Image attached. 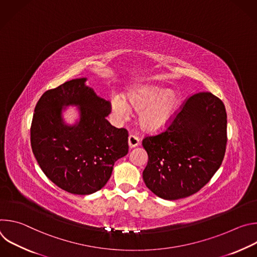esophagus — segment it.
I'll use <instances>...</instances> for the list:
<instances>
[{
	"label": "esophagus",
	"mask_w": 257,
	"mask_h": 257,
	"mask_svg": "<svg viewBox=\"0 0 257 257\" xmlns=\"http://www.w3.org/2000/svg\"><path fill=\"white\" fill-rule=\"evenodd\" d=\"M128 144H129V148L130 149H134L136 146L139 144V139L138 137L134 136V135H130L128 137Z\"/></svg>",
	"instance_id": "esophagus-1"
}]
</instances>
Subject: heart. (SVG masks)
<instances>
[{
  "label": "heart",
  "mask_w": 257,
  "mask_h": 257,
  "mask_svg": "<svg viewBox=\"0 0 257 257\" xmlns=\"http://www.w3.org/2000/svg\"><path fill=\"white\" fill-rule=\"evenodd\" d=\"M181 104L177 91L155 84H138L129 88L124 98L115 95L111 98L112 111L119 117H126L131 110L139 113V124L148 132L165 130L174 120Z\"/></svg>",
  "instance_id": "b5f03b06"
}]
</instances>
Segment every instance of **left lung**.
<instances>
[{"mask_svg": "<svg viewBox=\"0 0 257 257\" xmlns=\"http://www.w3.org/2000/svg\"><path fill=\"white\" fill-rule=\"evenodd\" d=\"M226 144L223 101L210 92L190 96L165 132L142 140L149 155L146 187L167 200L196 193L221 167Z\"/></svg>", "mask_w": 257, "mask_h": 257, "instance_id": "obj_1", "label": "left lung"}]
</instances>
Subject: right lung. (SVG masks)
Wrapping results in <instances>:
<instances>
[{
    "label": "right lung",
    "instance_id": "1",
    "mask_svg": "<svg viewBox=\"0 0 257 257\" xmlns=\"http://www.w3.org/2000/svg\"><path fill=\"white\" fill-rule=\"evenodd\" d=\"M86 78L46 91L34 108L30 129L32 153L46 176L61 189L78 195L100 190L116 161L128 154V132L107 122L109 101L85 85ZM76 105L80 120L66 124L62 111Z\"/></svg>",
    "mask_w": 257,
    "mask_h": 257
}]
</instances>
